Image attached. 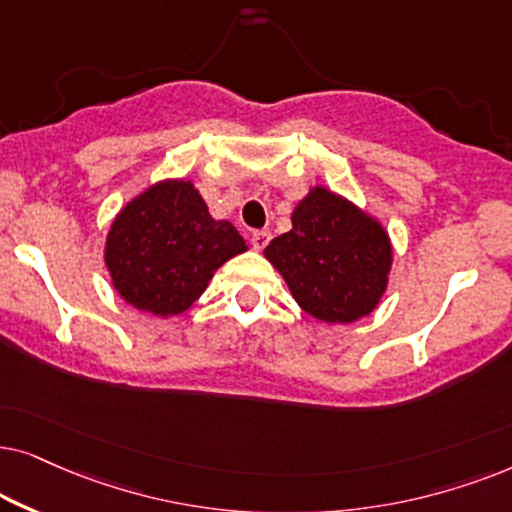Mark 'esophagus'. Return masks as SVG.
Segmentation results:
<instances>
[{
	"label": "esophagus",
	"instance_id": "obj_1",
	"mask_svg": "<svg viewBox=\"0 0 512 512\" xmlns=\"http://www.w3.org/2000/svg\"><path fill=\"white\" fill-rule=\"evenodd\" d=\"M269 241H271V231H267V229L255 231V234H252V238H250L252 248H255V250H264L269 245Z\"/></svg>",
	"mask_w": 512,
	"mask_h": 512
}]
</instances>
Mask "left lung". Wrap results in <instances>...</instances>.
<instances>
[{
	"instance_id": "8db88e82",
	"label": "left lung",
	"mask_w": 512,
	"mask_h": 512,
	"mask_svg": "<svg viewBox=\"0 0 512 512\" xmlns=\"http://www.w3.org/2000/svg\"><path fill=\"white\" fill-rule=\"evenodd\" d=\"M292 229L264 257L295 302L323 323H356L388 288L393 243L384 224L346 196L313 185L292 210Z\"/></svg>"
}]
</instances>
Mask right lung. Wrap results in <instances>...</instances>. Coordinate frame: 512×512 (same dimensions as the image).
I'll list each match as a JSON object with an SVG mask.
<instances>
[{
    "mask_svg": "<svg viewBox=\"0 0 512 512\" xmlns=\"http://www.w3.org/2000/svg\"><path fill=\"white\" fill-rule=\"evenodd\" d=\"M248 245L227 220H215L192 180H159L112 220L105 267L133 309L159 318L185 313L215 271Z\"/></svg>",
    "mask_w": 512,
    "mask_h": 512,
    "instance_id": "1",
    "label": "right lung"
}]
</instances>
